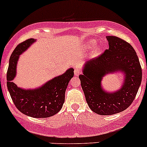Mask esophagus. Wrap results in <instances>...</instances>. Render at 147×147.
<instances>
[{
  "label": "esophagus",
  "instance_id": "34e87169",
  "mask_svg": "<svg viewBox=\"0 0 147 147\" xmlns=\"http://www.w3.org/2000/svg\"><path fill=\"white\" fill-rule=\"evenodd\" d=\"M74 73H75V76H78V75L80 74V70L78 68H75V71H74Z\"/></svg>",
  "mask_w": 147,
  "mask_h": 147
}]
</instances>
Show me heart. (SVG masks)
Returning a JSON list of instances; mask_svg holds the SVG:
<instances>
[{"label": "heart", "mask_w": 147, "mask_h": 147, "mask_svg": "<svg viewBox=\"0 0 147 147\" xmlns=\"http://www.w3.org/2000/svg\"><path fill=\"white\" fill-rule=\"evenodd\" d=\"M95 44L94 41H89V42L87 43V48H90L92 45ZM101 51V47H95L93 49V50L92 51V53H91V56L92 57H96L100 53Z\"/></svg>", "instance_id": "obj_1"}]
</instances>
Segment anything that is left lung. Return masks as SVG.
Segmentation results:
<instances>
[{
	"label": "left lung",
	"instance_id": "obj_1",
	"mask_svg": "<svg viewBox=\"0 0 147 147\" xmlns=\"http://www.w3.org/2000/svg\"><path fill=\"white\" fill-rule=\"evenodd\" d=\"M109 49L97 58L85 63L79 75L89 108L102 116L120 113L129 108L136 97L142 82V71L139 58L131 45L114 36H106ZM121 71L125 81L119 91L108 93L101 81L107 74Z\"/></svg>",
	"mask_w": 147,
	"mask_h": 147
}]
</instances>
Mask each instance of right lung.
<instances>
[{
  "label": "right lung",
  "mask_w": 147,
  "mask_h": 147,
  "mask_svg": "<svg viewBox=\"0 0 147 147\" xmlns=\"http://www.w3.org/2000/svg\"><path fill=\"white\" fill-rule=\"evenodd\" d=\"M36 40L28 39L20 43L11 55L7 71V87L11 99L17 109L33 118H48L61 110L65 102V91L74 76V69L69 68L62 75L56 77L34 90L18 88L13 82L16 75L19 55L25 52Z\"/></svg>",
  "instance_id": "obj_1"
}]
</instances>
